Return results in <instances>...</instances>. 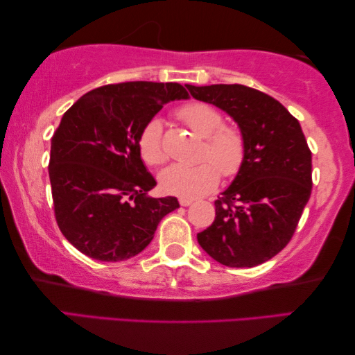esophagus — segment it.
Listing matches in <instances>:
<instances>
[{"label":"esophagus","instance_id":"obj_1","mask_svg":"<svg viewBox=\"0 0 355 355\" xmlns=\"http://www.w3.org/2000/svg\"><path fill=\"white\" fill-rule=\"evenodd\" d=\"M191 202H193V200H190V198H179V205L181 206H190Z\"/></svg>","mask_w":355,"mask_h":355}]
</instances>
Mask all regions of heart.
I'll return each instance as SVG.
<instances>
[{
  "label": "heart",
  "mask_w": 355,
  "mask_h": 355,
  "mask_svg": "<svg viewBox=\"0 0 355 355\" xmlns=\"http://www.w3.org/2000/svg\"><path fill=\"white\" fill-rule=\"evenodd\" d=\"M178 119L196 135L205 138L196 165L174 164L160 173L159 182L168 195L196 198L217 187L220 174L234 178L242 170L247 157V139L234 124H226L218 108L205 102H190L176 110ZM138 150L150 166L164 165L168 153L164 143V123L149 119L138 135ZM220 173H218V171Z\"/></svg>",
  "instance_id": "heart-1"
}]
</instances>
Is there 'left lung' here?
I'll use <instances>...</instances> for the list:
<instances>
[{"mask_svg": "<svg viewBox=\"0 0 355 355\" xmlns=\"http://www.w3.org/2000/svg\"><path fill=\"white\" fill-rule=\"evenodd\" d=\"M198 101L236 121L247 139L242 170L198 232L202 250L228 267L263 264L288 245L311 195V150L299 121L274 97L243 85H187Z\"/></svg>", "mask_w": 355, "mask_h": 355, "instance_id": "8db88e82", "label": "left lung"}]
</instances>
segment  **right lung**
<instances>
[{
	"label": "right lung",
	"instance_id": "add662e5",
	"mask_svg": "<svg viewBox=\"0 0 355 355\" xmlns=\"http://www.w3.org/2000/svg\"><path fill=\"white\" fill-rule=\"evenodd\" d=\"M179 83L125 81L81 96L51 137L50 184L64 237L92 259L124 261L149 245L160 220L179 207L155 187L138 150L143 125L165 103L187 98Z\"/></svg>",
	"mask_w": 355,
	"mask_h": 355
}]
</instances>
